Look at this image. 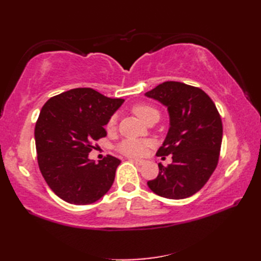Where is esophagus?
Wrapping results in <instances>:
<instances>
[{
  "label": "esophagus",
  "instance_id": "esophagus-1",
  "mask_svg": "<svg viewBox=\"0 0 261 261\" xmlns=\"http://www.w3.org/2000/svg\"><path fill=\"white\" fill-rule=\"evenodd\" d=\"M131 162H134L139 166H142L143 164H145V160H141V159H131Z\"/></svg>",
  "mask_w": 261,
  "mask_h": 261
}]
</instances>
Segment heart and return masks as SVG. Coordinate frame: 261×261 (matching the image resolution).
Listing matches in <instances>:
<instances>
[{
  "mask_svg": "<svg viewBox=\"0 0 261 261\" xmlns=\"http://www.w3.org/2000/svg\"><path fill=\"white\" fill-rule=\"evenodd\" d=\"M132 112H134L138 118L141 119L143 122H146L149 116L152 114H158V111L150 107L148 104H137L132 108ZM115 125V116H112L110 119L108 127L112 129ZM150 146V142L148 140H141V139H126L122 141L118 149L119 151L122 152L125 156L129 157H142L146 153L147 148Z\"/></svg>",
  "mask_w": 261,
  "mask_h": 261,
  "instance_id": "b5f03b06",
  "label": "heart"
}]
</instances>
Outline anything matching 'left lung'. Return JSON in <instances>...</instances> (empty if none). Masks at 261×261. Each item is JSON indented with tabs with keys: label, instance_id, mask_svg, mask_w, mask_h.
Listing matches in <instances>:
<instances>
[{
	"label": "left lung",
	"instance_id": "obj_1",
	"mask_svg": "<svg viewBox=\"0 0 261 261\" xmlns=\"http://www.w3.org/2000/svg\"><path fill=\"white\" fill-rule=\"evenodd\" d=\"M145 95L167 108L169 129L157 156L173 154L167 167L147 182L157 194L170 199L194 195L206 184L219 162L222 121L215 104L201 88L179 82H165Z\"/></svg>",
	"mask_w": 261,
	"mask_h": 261
}]
</instances>
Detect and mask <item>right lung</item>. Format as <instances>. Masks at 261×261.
Returning a JSON list of instances; mask_svg holds the SVG:
<instances>
[{
  "label": "right lung",
  "instance_id": "obj_1",
  "mask_svg": "<svg viewBox=\"0 0 261 261\" xmlns=\"http://www.w3.org/2000/svg\"><path fill=\"white\" fill-rule=\"evenodd\" d=\"M93 88H74L49 98L35 127L38 165L48 186L65 202L98 201L112 186L120 159L91 160L93 142L107 136L104 125L123 104Z\"/></svg>",
  "mask_w": 261,
  "mask_h": 261
}]
</instances>
